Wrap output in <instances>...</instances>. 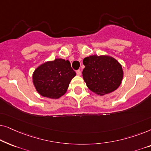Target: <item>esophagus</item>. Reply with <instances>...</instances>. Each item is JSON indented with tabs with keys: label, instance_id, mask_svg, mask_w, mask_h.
<instances>
[{
	"label": "esophagus",
	"instance_id": "obj_1",
	"mask_svg": "<svg viewBox=\"0 0 151 151\" xmlns=\"http://www.w3.org/2000/svg\"><path fill=\"white\" fill-rule=\"evenodd\" d=\"M76 74H77V76H81V71H80V70H78V71H76Z\"/></svg>",
	"mask_w": 151,
	"mask_h": 151
}]
</instances>
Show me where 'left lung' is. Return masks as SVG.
<instances>
[{
	"instance_id": "8db88e82",
	"label": "left lung",
	"mask_w": 151,
	"mask_h": 151,
	"mask_svg": "<svg viewBox=\"0 0 151 151\" xmlns=\"http://www.w3.org/2000/svg\"><path fill=\"white\" fill-rule=\"evenodd\" d=\"M82 76L89 89L99 96L112 93L120 86L124 77L121 64L108 55H93L83 60Z\"/></svg>"
}]
</instances>
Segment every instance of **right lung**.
I'll list each match as a JSON object with an SVG mask.
<instances>
[{"instance_id":"right-lung-1","label":"right lung","mask_w":151,"mask_h":151,"mask_svg":"<svg viewBox=\"0 0 151 151\" xmlns=\"http://www.w3.org/2000/svg\"><path fill=\"white\" fill-rule=\"evenodd\" d=\"M76 75L69 60L56 58L41 64L35 69L33 84L40 96L58 99L65 94Z\"/></svg>"}]
</instances>
